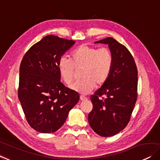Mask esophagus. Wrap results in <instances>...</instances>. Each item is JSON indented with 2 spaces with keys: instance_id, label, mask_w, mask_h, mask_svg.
<instances>
[{
  "instance_id": "34e87169",
  "label": "esophagus",
  "mask_w": 160,
  "mask_h": 160,
  "mask_svg": "<svg viewBox=\"0 0 160 160\" xmlns=\"http://www.w3.org/2000/svg\"><path fill=\"white\" fill-rule=\"evenodd\" d=\"M80 99L82 101H84V100H87V97H85V96H84V95H81L80 96Z\"/></svg>"
}]
</instances>
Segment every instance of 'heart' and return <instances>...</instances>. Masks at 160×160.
I'll return each mask as SVG.
<instances>
[{"label": "heart", "mask_w": 160, "mask_h": 160, "mask_svg": "<svg viewBox=\"0 0 160 160\" xmlns=\"http://www.w3.org/2000/svg\"><path fill=\"white\" fill-rule=\"evenodd\" d=\"M113 64V55L108 48H97L82 45L71 54V60L61 57L58 63L60 75L66 84L75 80V68L82 69V78L71 86V89L84 94L91 92L95 84L106 82L110 75Z\"/></svg>", "instance_id": "obj_1"}]
</instances>
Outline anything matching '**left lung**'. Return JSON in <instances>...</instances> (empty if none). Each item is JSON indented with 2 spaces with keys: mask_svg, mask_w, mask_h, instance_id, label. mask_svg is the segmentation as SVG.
Masks as SVG:
<instances>
[{
  "mask_svg": "<svg viewBox=\"0 0 160 160\" xmlns=\"http://www.w3.org/2000/svg\"><path fill=\"white\" fill-rule=\"evenodd\" d=\"M107 44L113 55L108 79L90 97L93 108L88 121L98 135L114 136L126 128L137 99L138 71L134 59L123 45L112 38L95 42ZM102 96L105 98H100Z\"/></svg>",
  "mask_w": 160,
  "mask_h": 160,
  "instance_id": "left-lung-1",
  "label": "left lung"
}]
</instances>
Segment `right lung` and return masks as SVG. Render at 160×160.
I'll return each mask as SVG.
<instances>
[{"instance_id": "add662e5", "label": "right lung", "mask_w": 160, "mask_h": 160, "mask_svg": "<svg viewBox=\"0 0 160 160\" xmlns=\"http://www.w3.org/2000/svg\"><path fill=\"white\" fill-rule=\"evenodd\" d=\"M75 41L48 35L29 48L19 68L18 97L29 126L43 133L64 124L79 100L78 92L61 82L58 63Z\"/></svg>"}]
</instances>
